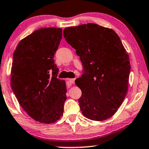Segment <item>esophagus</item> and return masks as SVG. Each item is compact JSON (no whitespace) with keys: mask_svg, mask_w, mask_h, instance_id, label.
Returning <instances> with one entry per match:
<instances>
[{"mask_svg":"<svg viewBox=\"0 0 149 149\" xmlns=\"http://www.w3.org/2000/svg\"><path fill=\"white\" fill-rule=\"evenodd\" d=\"M74 81H75L74 79H68L67 80V83L68 84V86H70L72 84L74 83Z\"/></svg>","mask_w":149,"mask_h":149,"instance_id":"esophagus-1","label":"esophagus"}]
</instances>
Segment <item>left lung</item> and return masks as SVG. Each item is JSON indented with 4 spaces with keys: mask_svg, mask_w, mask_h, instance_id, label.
<instances>
[{
    "mask_svg": "<svg viewBox=\"0 0 149 149\" xmlns=\"http://www.w3.org/2000/svg\"><path fill=\"white\" fill-rule=\"evenodd\" d=\"M64 37L76 49L83 74L75 81L81 88L79 99L83 115L97 121L117 111L128 91L129 54L113 30L88 23L64 29Z\"/></svg>",
    "mask_w": 149,
    "mask_h": 149,
    "instance_id": "1",
    "label": "left lung"
}]
</instances>
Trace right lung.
Returning a JSON list of instances; mask_svg holds the SVG:
<instances>
[{
	"label": "right lung",
	"mask_w": 149,
	"mask_h": 149,
	"mask_svg": "<svg viewBox=\"0 0 149 149\" xmlns=\"http://www.w3.org/2000/svg\"><path fill=\"white\" fill-rule=\"evenodd\" d=\"M62 36L61 29H40L20 40L13 54V93L31 118L45 124L61 118L67 100L65 82L57 79L54 60Z\"/></svg>",
	"instance_id": "right-lung-1"
}]
</instances>
